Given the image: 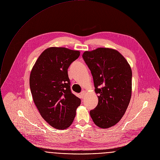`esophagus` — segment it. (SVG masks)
Segmentation results:
<instances>
[{
    "label": "esophagus",
    "mask_w": 160,
    "mask_h": 160,
    "mask_svg": "<svg viewBox=\"0 0 160 160\" xmlns=\"http://www.w3.org/2000/svg\"><path fill=\"white\" fill-rule=\"evenodd\" d=\"M85 93H86V92L85 91H82V92H81V93H80V95H81V97L82 98H83L84 97H85Z\"/></svg>",
    "instance_id": "esophagus-1"
}]
</instances>
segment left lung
I'll list each match as a JSON object with an SVG mask.
<instances>
[{"mask_svg": "<svg viewBox=\"0 0 160 160\" xmlns=\"http://www.w3.org/2000/svg\"><path fill=\"white\" fill-rule=\"evenodd\" d=\"M83 58L91 71L98 103L90 114L94 123L108 128L120 122L130 102L132 72L117 50L100 47L85 51Z\"/></svg>", "mask_w": 160, "mask_h": 160, "instance_id": "1", "label": "left lung"}]
</instances>
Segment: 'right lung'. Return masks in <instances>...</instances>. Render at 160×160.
<instances>
[{
    "instance_id": "obj_1",
    "label": "right lung",
    "mask_w": 160,
    "mask_h": 160,
    "mask_svg": "<svg viewBox=\"0 0 160 160\" xmlns=\"http://www.w3.org/2000/svg\"><path fill=\"white\" fill-rule=\"evenodd\" d=\"M80 52L65 47H49L35 62L30 75L32 98L42 117L58 130L68 128L81 103L70 90V65Z\"/></svg>"
}]
</instances>
